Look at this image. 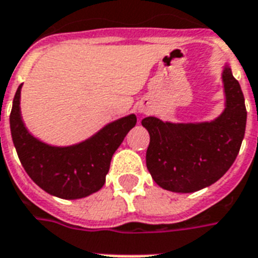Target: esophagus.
<instances>
[{
	"mask_svg": "<svg viewBox=\"0 0 258 258\" xmlns=\"http://www.w3.org/2000/svg\"><path fill=\"white\" fill-rule=\"evenodd\" d=\"M139 112H142V114H146V112H147V106H146V104H142L139 108Z\"/></svg>",
	"mask_w": 258,
	"mask_h": 258,
	"instance_id": "34e87169",
	"label": "esophagus"
}]
</instances>
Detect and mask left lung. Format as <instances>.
<instances>
[{"label":"left lung","instance_id":"left-lung-1","mask_svg":"<svg viewBox=\"0 0 258 258\" xmlns=\"http://www.w3.org/2000/svg\"><path fill=\"white\" fill-rule=\"evenodd\" d=\"M225 110L213 122L142 120L150 133L146 163L155 183L180 194H189L216 183L236 160L244 139L246 108L240 83L229 66L223 71Z\"/></svg>","mask_w":258,"mask_h":258}]
</instances>
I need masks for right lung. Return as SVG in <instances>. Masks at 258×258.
<instances>
[{"mask_svg": "<svg viewBox=\"0 0 258 258\" xmlns=\"http://www.w3.org/2000/svg\"><path fill=\"white\" fill-rule=\"evenodd\" d=\"M21 86L13 99L10 131L27 175L47 194L60 199H82L99 190L106 181L112 155L136 124L135 115L110 123L83 143L51 147L31 136L24 125L20 111Z\"/></svg>", "mask_w": 258, "mask_h": 258, "instance_id": "1", "label": "right lung"}]
</instances>
